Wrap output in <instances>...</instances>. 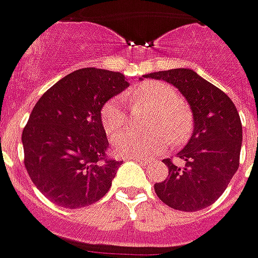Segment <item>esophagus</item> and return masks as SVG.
<instances>
[{"mask_svg": "<svg viewBox=\"0 0 258 258\" xmlns=\"http://www.w3.org/2000/svg\"><path fill=\"white\" fill-rule=\"evenodd\" d=\"M133 160H138V162H142V163H148L149 162V159H147V158H131Z\"/></svg>", "mask_w": 258, "mask_h": 258, "instance_id": "34e87169", "label": "esophagus"}]
</instances>
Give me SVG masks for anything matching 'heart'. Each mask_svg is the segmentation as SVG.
I'll return each mask as SVG.
<instances>
[{
	"label": "heart",
	"mask_w": 258,
	"mask_h": 258,
	"mask_svg": "<svg viewBox=\"0 0 258 258\" xmlns=\"http://www.w3.org/2000/svg\"><path fill=\"white\" fill-rule=\"evenodd\" d=\"M133 102H147L152 104L155 113L151 118L154 133L142 134L133 130H124L113 137V151L124 158L154 156L166 151L172 140L173 145H180L187 140L191 131V114L179 100V93L166 82L145 81L125 95ZM100 118L106 134H113L127 121L123 98L107 100L100 110Z\"/></svg>",
	"instance_id": "obj_1"
}]
</instances>
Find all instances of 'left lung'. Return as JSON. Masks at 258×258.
Here are the masks:
<instances>
[{"label":"left lung","mask_w":258,"mask_h":258,"mask_svg":"<svg viewBox=\"0 0 258 258\" xmlns=\"http://www.w3.org/2000/svg\"><path fill=\"white\" fill-rule=\"evenodd\" d=\"M163 79L187 99L194 117L190 141L179 162L165 159L167 179L155 184L156 196L173 210L194 212L214 204L239 169L242 121L230 98L188 68L144 75Z\"/></svg>","instance_id":"1"}]
</instances>
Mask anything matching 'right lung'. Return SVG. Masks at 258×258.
Wrapping results in <instances>:
<instances>
[{"instance_id":"add662e5","label":"right lung","mask_w":258,"mask_h":258,"mask_svg":"<svg viewBox=\"0 0 258 258\" xmlns=\"http://www.w3.org/2000/svg\"><path fill=\"white\" fill-rule=\"evenodd\" d=\"M127 86L123 74L82 68L37 100L22 133L23 162L51 203L74 210L109 191L121 162L107 156L100 110Z\"/></svg>"}]
</instances>
